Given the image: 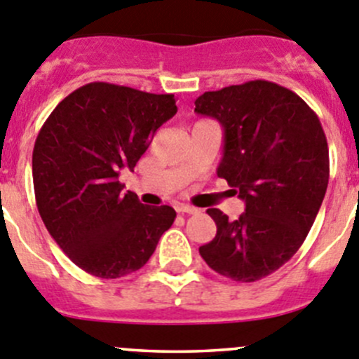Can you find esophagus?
<instances>
[{"instance_id":"obj_1","label":"esophagus","mask_w":359,"mask_h":359,"mask_svg":"<svg viewBox=\"0 0 359 359\" xmlns=\"http://www.w3.org/2000/svg\"><path fill=\"white\" fill-rule=\"evenodd\" d=\"M177 212H180V214H196L198 208L191 207V205H186V203H180L177 205Z\"/></svg>"}]
</instances>
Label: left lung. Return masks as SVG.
<instances>
[{"mask_svg":"<svg viewBox=\"0 0 359 359\" xmlns=\"http://www.w3.org/2000/svg\"><path fill=\"white\" fill-rule=\"evenodd\" d=\"M194 105L224 130L217 175L245 201L235 221L208 208L217 233L200 254L214 272L254 283L290 261L314 224L330 179L326 135L297 93L268 80L203 93Z\"/></svg>","mask_w":359,"mask_h":359,"instance_id":"obj_1","label":"left lung"}]
</instances>
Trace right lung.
<instances>
[{
  "instance_id": "add662e5",
  "label": "right lung",
  "mask_w": 359,
  "mask_h": 359,
  "mask_svg": "<svg viewBox=\"0 0 359 359\" xmlns=\"http://www.w3.org/2000/svg\"><path fill=\"white\" fill-rule=\"evenodd\" d=\"M175 96L91 82L48 116L33 149V186L45 228L83 272L119 279L137 272L175 221L168 205L123 193L119 170L137 166Z\"/></svg>"
}]
</instances>
